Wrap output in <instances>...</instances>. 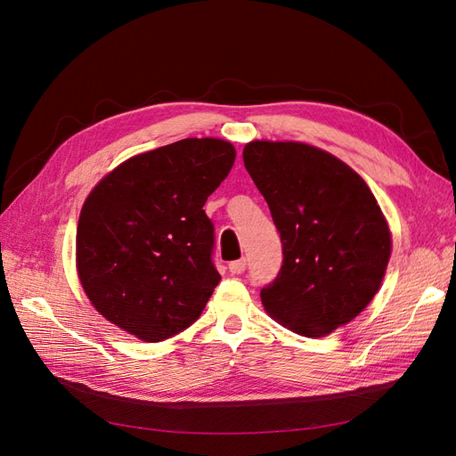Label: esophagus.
I'll return each instance as SVG.
<instances>
[{"label": "esophagus", "instance_id": "esophagus-1", "mask_svg": "<svg viewBox=\"0 0 456 456\" xmlns=\"http://www.w3.org/2000/svg\"><path fill=\"white\" fill-rule=\"evenodd\" d=\"M245 266H247V260L245 258H240V260H233L230 262V272L232 273H243L245 272Z\"/></svg>", "mask_w": 456, "mask_h": 456}]
</instances>
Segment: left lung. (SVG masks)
Returning a JSON list of instances; mask_svg holds the SVG:
<instances>
[{
	"label": "left lung",
	"mask_w": 456,
	"mask_h": 456,
	"mask_svg": "<svg viewBox=\"0 0 456 456\" xmlns=\"http://www.w3.org/2000/svg\"><path fill=\"white\" fill-rule=\"evenodd\" d=\"M243 163L283 245L262 305L298 335L333 333L363 312L388 266L392 236L375 196L346 163L305 142L253 141Z\"/></svg>",
	"instance_id": "1"
}]
</instances>
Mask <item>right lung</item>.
<instances>
[{
	"label": "right lung",
	"mask_w": 456,
	"mask_h": 456,
	"mask_svg": "<svg viewBox=\"0 0 456 456\" xmlns=\"http://www.w3.org/2000/svg\"><path fill=\"white\" fill-rule=\"evenodd\" d=\"M233 159L226 141L184 139L123 161L93 188L77 223L76 265L108 322L159 342L201 315L220 281L203 205Z\"/></svg>",
	"instance_id": "add662e5"
}]
</instances>
